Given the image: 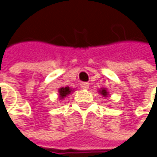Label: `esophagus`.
Wrapping results in <instances>:
<instances>
[{"label": "esophagus", "mask_w": 157, "mask_h": 157, "mask_svg": "<svg viewBox=\"0 0 157 157\" xmlns=\"http://www.w3.org/2000/svg\"><path fill=\"white\" fill-rule=\"evenodd\" d=\"M80 86H81V88H83V89H88V87H89V84L88 83H81L80 84Z\"/></svg>", "instance_id": "1"}]
</instances>
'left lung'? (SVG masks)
Wrapping results in <instances>:
<instances>
[{"label":"left lung","instance_id":"8db88e82","mask_svg":"<svg viewBox=\"0 0 157 157\" xmlns=\"http://www.w3.org/2000/svg\"><path fill=\"white\" fill-rule=\"evenodd\" d=\"M98 92H99V94H101L104 98L108 97V95H109V92H107V90L104 89V88H101L100 90H98Z\"/></svg>","mask_w":157,"mask_h":157}]
</instances>
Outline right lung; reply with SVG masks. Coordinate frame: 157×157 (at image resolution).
Segmentation results:
<instances>
[{
	"label": "right lung",
	"mask_w": 157,
	"mask_h": 157,
	"mask_svg": "<svg viewBox=\"0 0 157 157\" xmlns=\"http://www.w3.org/2000/svg\"><path fill=\"white\" fill-rule=\"evenodd\" d=\"M73 90L71 88H70L69 86H66V87H60L59 89V98L60 99H63L65 97H67L68 95H70Z\"/></svg>",
	"instance_id": "1"
}]
</instances>
